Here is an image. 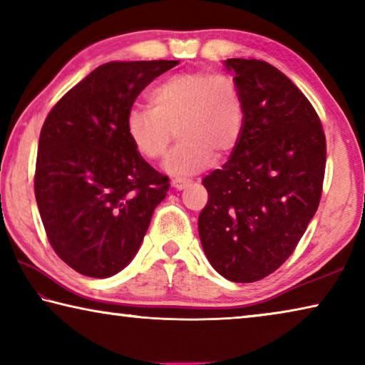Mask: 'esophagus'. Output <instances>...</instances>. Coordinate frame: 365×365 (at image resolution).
Listing matches in <instances>:
<instances>
[{
    "label": "esophagus",
    "instance_id": "34e87169",
    "mask_svg": "<svg viewBox=\"0 0 365 365\" xmlns=\"http://www.w3.org/2000/svg\"><path fill=\"white\" fill-rule=\"evenodd\" d=\"M188 183H190V180H187V178H173V180H172V185L177 190H183Z\"/></svg>",
    "mask_w": 365,
    "mask_h": 365
}]
</instances>
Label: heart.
I'll list each match as a JSON object with an SVG mask.
<instances>
[{"label":"heart","mask_w":365,"mask_h":365,"mask_svg":"<svg viewBox=\"0 0 365 365\" xmlns=\"http://www.w3.org/2000/svg\"><path fill=\"white\" fill-rule=\"evenodd\" d=\"M150 106H133L126 134L149 160L165 155L173 129L180 143L164 162L173 177L195 175L237 148L244 133V105L235 80L211 72L177 73L149 93Z\"/></svg>","instance_id":"1"}]
</instances>
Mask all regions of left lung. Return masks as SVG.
<instances>
[{
    "label": "left lung",
    "instance_id": "1",
    "mask_svg": "<svg viewBox=\"0 0 365 365\" xmlns=\"http://www.w3.org/2000/svg\"><path fill=\"white\" fill-rule=\"evenodd\" d=\"M244 105V133L231 159L203 178L208 203L200 241L225 279L251 284L295 251L319 205L326 139L297 85L264 61L227 58Z\"/></svg>",
    "mask_w": 365,
    "mask_h": 365
}]
</instances>
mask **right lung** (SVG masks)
Here are the masks:
<instances>
[{
    "label": "right lung",
    "mask_w": 365,
    "mask_h": 365,
    "mask_svg": "<svg viewBox=\"0 0 365 365\" xmlns=\"http://www.w3.org/2000/svg\"><path fill=\"white\" fill-rule=\"evenodd\" d=\"M178 61L108 62L75 85L43 123L36 201L48 242L78 274L108 279L134 259L168 178L134 149L126 114Z\"/></svg>",
    "instance_id": "right-lung-1"
}]
</instances>
